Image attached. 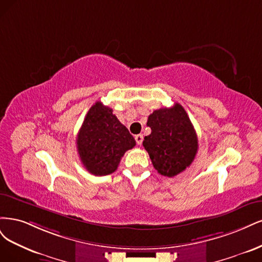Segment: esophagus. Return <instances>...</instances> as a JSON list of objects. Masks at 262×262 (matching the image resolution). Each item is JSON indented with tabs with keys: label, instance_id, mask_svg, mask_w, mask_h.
Segmentation results:
<instances>
[{
	"label": "esophagus",
	"instance_id": "1",
	"mask_svg": "<svg viewBox=\"0 0 262 262\" xmlns=\"http://www.w3.org/2000/svg\"><path fill=\"white\" fill-rule=\"evenodd\" d=\"M135 140H136V142H137V145H141L142 143V140H143V137H142V135H136V136H135Z\"/></svg>",
	"mask_w": 262,
	"mask_h": 262
}]
</instances>
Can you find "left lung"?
Masks as SVG:
<instances>
[{"label":"left lung","mask_w":262,"mask_h":262,"mask_svg":"<svg viewBox=\"0 0 262 262\" xmlns=\"http://www.w3.org/2000/svg\"><path fill=\"white\" fill-rule=\"evenodd\" d=\"M147 126L151 134L142 145L156 170L167 177L186 170L196 157L198 138L184 107L175 103L172 107L156 110L149 115Z\"/></svg>","instance_id":"1"}]
</instances>
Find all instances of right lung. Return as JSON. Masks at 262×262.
<instances>
[{"label": "right lung", "instance_id": "add662e5", "mask_svg": "<svg viewBox=\"0 0 262 262\" xmlns=\"http://www.w3.org/2000/svg\"><path fill=\"white\" fill-rule=\"evenodd\" d=\"M77 150L83 166L96 176L116 171L126 151L136 145L113 110L98 101L90 107L78 132Z\"/></svg>", "mask_w": 262, "mask_h": 262}]
</instances>
